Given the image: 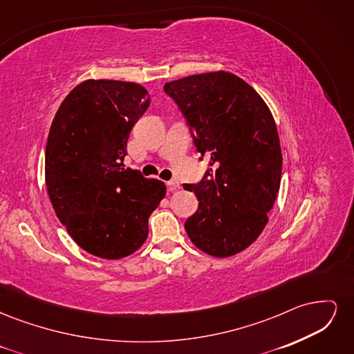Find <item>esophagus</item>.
<instances>
[{
    "instance_id": "obj_1",
    "label": "esophagus",
    "mask_w": 354,
    "mask_h": 354,
    "mask_svg": "<svg viewBox=\"0 0 354 354\" xmlns=\"http://www.w3.org/2000/svg\"><path fill=\"white\" fill-rule=\"evenodd\" d=\"M167 186H168V189L171 190V192H174V190H177L178 187H180V183L177 180H169L168 183H167Z\"/></svg>"
}]
</instances>
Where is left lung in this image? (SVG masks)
<instances>
[{
  "mask_svg": "<svg viewBox=\"0 0 354 354\" xmlns=\"http://www.w3.org/2000/svg\"><path fill=\"white\" fill-rule=\"evenodd\" d=\"M185 116L196 151L209 159L196 185L198 211L185 229L214 257L243 251L260 236L277 198L282 152L273 116L250 84L230 72H209L164 85Z\"/></svg>",
  "mask_w": 354,
  "mask_h": 354,
  "instance_id": "8db88e82",
  "label": "left lung"
}]
</instances>
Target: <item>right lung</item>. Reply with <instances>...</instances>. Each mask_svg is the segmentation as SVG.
<instances>
[{"mask_svg":"<svg viewBox=\"0 0 354 354\" xmlns=\"http://www.w3.org/2000/svg\"><path fill=\"white\" fill-rule=\"evenodd\" d=\"M151 104L134 82L88 80L62 102L46 147V185L72 239L100 259L137 251L165 185L124 168L133 127Z\"/></svg>","mask_w":354,"mask_h":354,"instance_id":"add662e5","label":"right lung"}]
</instances>
